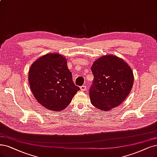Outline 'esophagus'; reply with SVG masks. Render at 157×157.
<instances>
[{"instance_id": "obj_1", "label": "esophagus", "mask_w": 157, "mask_h": 157, "mask_svg": "<svg viewBox=\"0 0 157 157\" xmlns=\"http://www.w3.org/2000/svg\"><path fill=\"white\" fill-rule=\"evenodd\" d=\"M80 89H81V90L85 91V90H86V86H85V85H83V86H81Z\"/></svg>"}]
</instances>
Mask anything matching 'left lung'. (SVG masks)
<instances>
[{"mask_svg": "<svg viewBox=\"0 0 157 157\" xmlns=\"http://www.w3.org/2000/svg\"><path fill=\"white\" fill-rule=\"evenodd\" d=\"M93 83L89 90L91 103L102 111L118 107L130 93L134 82L131 67L114 55L100 57L92 64Z\"/></svg>", "mask_w": 157, "mask_h": 157, "instance_id": "left-lung-1", "label": "left lung"}]
</instances>
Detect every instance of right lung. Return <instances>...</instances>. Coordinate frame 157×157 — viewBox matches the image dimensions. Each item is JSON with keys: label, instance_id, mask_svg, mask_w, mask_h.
I'll use <instances>...</instances> for the list:
<instances>
[{"label": "right lung", "instance_id": "1", "mask_svg": "<svg viewBox=\"0 0 157 157\" xmlns=\"http://www.w3.org/2000/svg\"><path fill=\"white\" fill-rule=\"evenodd\" d=\"M28 81L35 98L50 111H63L79 90L72 82L65 57L56 53L34 61L29 70Z\"/></svg>", "mask_w": 157, "mask_h": 157}]
</instances>
